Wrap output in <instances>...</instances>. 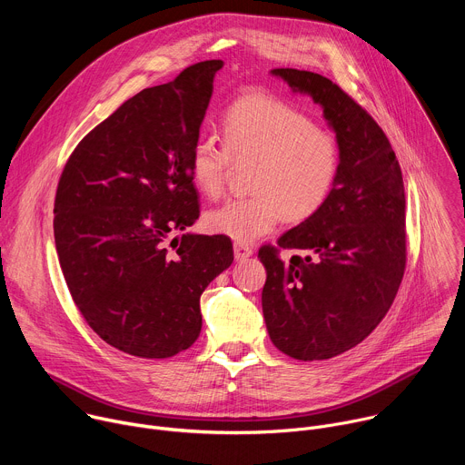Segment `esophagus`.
I'll list each match as a JSON object with an SVG mask.
<instances>
[{
	"instance_id": "34e87169",
	"label": "esophagus",
	"mask_w": 465,
	"mask_h": 465,
	"mask_svg": "<svg viewBox=\"0 0 465 465\" xmlns=\"http://www.w3.org/2000/svg\"><path fill=\"white\" fill-rule=\"evenodd\" d=\"M233 253H235L237 261H244V259H248L252 255V248L248 244H244V242H235L233 244Z\"/></svg>"
}]
</instances>
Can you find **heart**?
<instances>
[{
	"label": "heart",
	"mask_w": 465,
	"mask_h": 465,
	"mask_svg": "<svg viewBox=\"0 0 465 465\" xmlns=\"http://www.w3.org/2000/svg\"><path fill=\"white\" fill-rule=\"evenodd\" d=\"M246 196L232 198L204 217L208 232L237 242L267 235L282 213L298 223L329 198L341 169V149L331 132L318 128L294 106L267 95L239 99L224 115L223 145L198 140L189 174L206 196H219L233 165H248Z\"/></svg>",
	"instance_id": "1"
}]
</instances>
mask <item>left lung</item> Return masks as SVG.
<instances>
[{"mask_svg": "<svg viewBox=\"0 0 465 465\" xmlns=\"http://www.w3.org/2000/svg\"><path fill=\"white\" fill-rule=\"evenodd\" d=\"M271 74L322 106L341 149L325 204L257 255L267 269L261 303L272 344L298 361H323L361 344L401 285L403 174L382 128L341 86L312 72ZM280 247L301 255L285 263Z\"/></svg>", "mask_w": 465, "mask_h": 465, "instance_id": "1", "label": "left lung"}]
</instances>
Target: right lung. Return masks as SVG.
Listing matches in <instances>:
<instances>
[{
  "instance_id": "add662e5",
  "label": "right lung",
  "mask_w": 465,
  "mask_h": 465,
  "mask_svg": "<svg viewBox=\"0 0 465 465\" xmlns=\"http://www.w3.org/2000/svg\"><path fill=\"white\" fill-rule=\"evenodd\" d=\"M223 60L189 65L99 123L65 162L54 244L75 305L110 346L167 359L201 335V296L233 261L224 235L183 233L201 215L189 174Z\"/></svg>"
}]
</instances>
